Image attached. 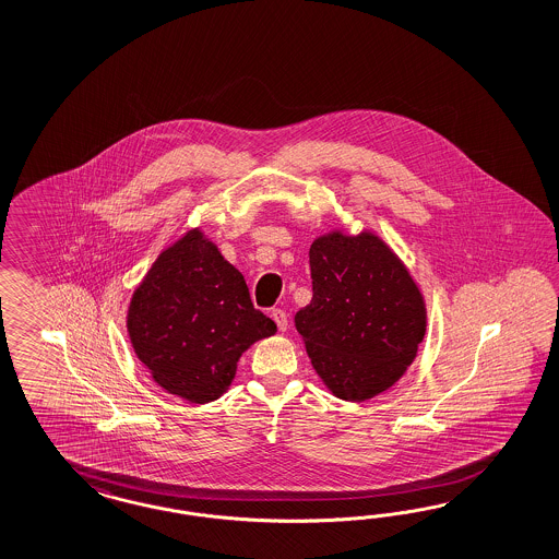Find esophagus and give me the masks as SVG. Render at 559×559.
<instances>
[{"instance_id": "obj_1", "label": "esophagus", "mask_w": 559, "mask_h": 559, "mask_svg": "<svg viewBox=\"0 0 559 559\" xmlns=\"http://www.w3.org/2000/svg\"><path fill=\"white\" fill-rule=\"evenodd\" d=\"M271 318L274 319V323H276L278 332H285V330H287L288 316L283 311V309H272Z\"/></svg>"}]
</instances>
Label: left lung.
<instances>
[{
	"instance_id": "obj_1",
	"label": "left lung",
	"mask_w": 559,
	"mask_h": 559,
	"mask_svg": "<svg viewBox=\"0 0 559 559\" xmlns=\"http://www.w3.org/2000/svg\"><path fill=\"white\" fill-rule=\"evenodd\" d=\"M313 299L297 311L313 368L335 396L366 401L417 356L425 302L403 262L374 234L321 236L309 250Z\"/></svg>"
}]
</instances>
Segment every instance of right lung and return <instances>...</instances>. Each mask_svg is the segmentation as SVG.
I'll return each instance as SVG.
<instances>
[{
  "label": "right lung",
  "mask_w": 559,
  "mask_h": 559,
  "mask_svg": "<svg viewBox=\"0 0 559 559\" xmlns=\"http://www.w3.org/2000/svg\"><path fill=\"white\" fill-rule=\"evenodd\" d=\"M274 332L241 272L199 229L156 258L128 309L140 362L166 393L197 405L226 393L241 352Z\"/></svg>",
  "instance_id": "right-lung-1"
}]
</instances>
